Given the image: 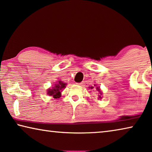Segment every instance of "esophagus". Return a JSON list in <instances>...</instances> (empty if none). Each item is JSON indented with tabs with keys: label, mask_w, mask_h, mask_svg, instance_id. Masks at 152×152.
<instances>
[{
	"label": "esophagus",
	"mask_w": 152,
	"mask_h": 152,
	"mask_svg": "<svg viewBox=\"0 0 152 152\" xmlns=\"http://www.w3.org/2000/svg\"><path fill=\"white\" fill-rule=\"evenodd\" d=\"M77 84H78V85H80V86H84V84H85V83H84V82H82V83H77Z\"/></svg>",
	"instance_id": "34e87169"
}]
</instances>
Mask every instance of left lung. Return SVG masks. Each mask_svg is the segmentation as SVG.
Wrapping results in <instances>:
<instances>
[{
    "instance_id": "obj_1",
    "label": "left lung",
    "mask_w": 152,
    "mask_h": 152,
    "mask_svg": "<svg viewBox=\"0 0 152 152\" xmlns=\"http://www.w3.org/2000/svg\"><path fill=\"white\" fill-rule=\"evenodd\" d=\"M91 88H93V86H91ZM97 91H99V92H101V91H100V89H99V88H98V87H97ZM101 93H100V94H101ZM101 95H102V94H101ZM99 98H101V96H100V95H99Z\"/></svg>"
}]
</instances>
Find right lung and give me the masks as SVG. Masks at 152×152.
Returning a JSON list of instances; mask_svg holds the SVG:
<instances>
[{
    "instance_id": "right-lung-1",
    "label": "right lung",
    "mask_w": 152,
    "mask_h": 152,
    "mask_svg": "<svg viewBox=\"0 0 152 152\" xmlns=\"http://www.w3.org/2000/svg\"><path fill=\"white\" fill-rule=\"evenodd\" d=\"M66 83H64L61 81H58L56 84H55L53 87L48 90V95L53 96L55 99L60 97H61V91L66 87Z\"/></svg>"
}]
</instances>
